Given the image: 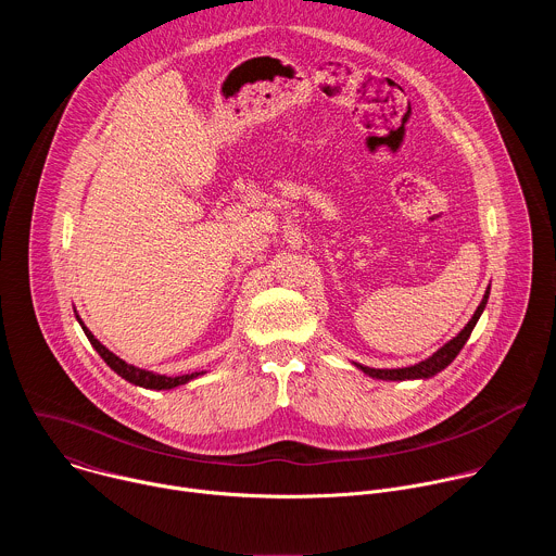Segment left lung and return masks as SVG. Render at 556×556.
I'll list each match as a JSON object with an SVG mask.
<instances>
[{
  "instance_id": "left-lung-1",
  "label": "left lung",
  "mask_w": 556,
  "mask_h": 556,
  "mask_svg": "<svg viewBox=\"0 0 556 556\" xmlns=\"http://www.w3.org/2000/svg\"><path fill=\"white\" fill-rule=\"evenodd\" d=\"M489 294H491V288L486 290L482 303L478 305V309H475L472 319L466 324V328H464L453 341H448L444 348H440L433 356H429L427 361H422V363H418V365H412V367H401V369H374V367H365V365H358V363H356V367L363 369L367 376L380 378V380H414V378H431V376H435L438 371H442L444 367H448V365L455 361V356L459 354V350H462L464 343L468 341V337H470L475 324H478V319H480L484 307H486Z\"/></svg>"
}]
</instances>
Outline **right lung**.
Wrapping results in <instances>:
<instances>
[{"label":"right lung","instance_id":"add662e5","mask_svg":"<svg viewBox=\"0 0 556 556\" xmlns=\"http://www.w3.org/2000/svg\"><path fill=\"white\" fill-rule=\"evenodd\" d=\"M78 319V316H76ZM78 324H81L86 337L90 339L92 348L101 354V358L118 374L123 376L125 380L138 384V387H144V389H174L178 384H185L198 376H202L204 371H193V374H182V376H163V374H153V371H147V369H140V367H134V365H127L123 358H118L114 352H110L99 339H94V334L84 326V321L78 319Z\"/></svg>","mask_w":556,"mask_h":556}]
</instances>
